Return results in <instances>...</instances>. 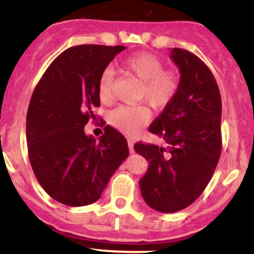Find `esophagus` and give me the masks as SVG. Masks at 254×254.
<instances>
[{
	"label": "esophagus",
	"mask_w": 254,
	"mask_h": 254,
	"mask_svg": "<svg viewBox=\"0 0 254 254\" xmlns=\"http://www.w3.org/2000/svg\"><path fill=\"white\" fill-rule=\"evenodd\" d=\"M128 149H129V152L133 153L134 152V141L132 139H128Z\"/></svg>",
	"instance_id": "esophagus-1"
}]
</instances>
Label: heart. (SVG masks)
Instances as JSON below:
<instances>
[{"label": "heart", "mask_w": 254, "mask_h": 254, "mask_svg": "<svg viewBox=\"0 0 254 254\" xmlns=\"http://www.w3.org/2000/svg\"><path fill=\"white\" fill-rule=\"evenodd\" d=\"M125 73L141 82L139 101H145L153 109L167 108L175 98L179 90V79L170 70H164L161 59L150 53H138L121 62ZM114 78L110 70H104L98 80V97L103 103L113 99ZM150 110L144 105H121L110 113L113 127L125 134H136L150 121Z\"/></svg>", "instance_id": "obj_1"}]
</instances>
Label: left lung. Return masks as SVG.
Instances as JSON below:
<instances>
[{"label": "left lung", "mask_w": 254, "mask_h": 254, "mask_svg": "<svg viewBox=\"0 0 254 254\" xmlns=\"http://www.w3.org/2000/svg\"><path fill=\"white\" fill-rule=\"evenodd\" d=\"M170 59L180 70L178 93L149 127L167 147L134 145L149 162L139 181L142 198L164 213L180 211L203 193L222 150V101L215 76L190 51L174 48Z\"/></svg>", "instance_id": "8db88e82"}]
</instances>
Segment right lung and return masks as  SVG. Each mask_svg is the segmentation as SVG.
I'll return each mask as SVG.
<instances>
[{
    "instance_id": "right-lung-1",
    "label": "right lung",
    "mask_w": 254,
    "mask_h": 254,
    "mask_svg": "<svg viewBox=\"0 0 254 254\" xmlns=\"http://www.w3.org/2000/svg\"><path fill=\"white\" fill-rule=\"evenodd\" d=\"M121 45H76L53 61L37 84L26 118L28 158L43 190L59 203L84 206L101 198L128 157L125 136L105 126L96 140L85 125L99 107L98 80Z\"/></svg>"
}]
</instances>
